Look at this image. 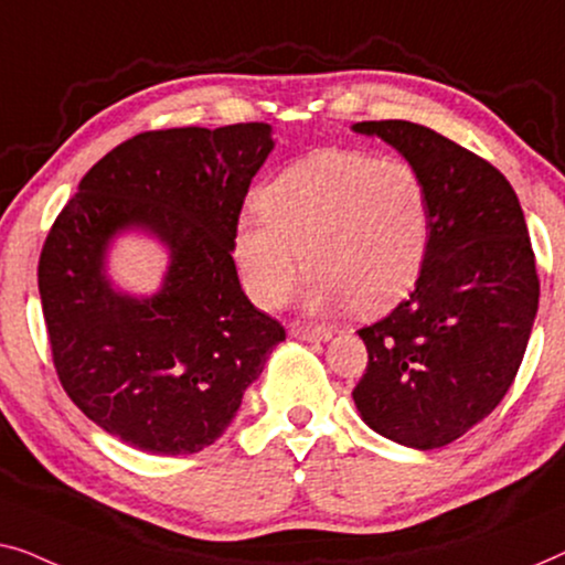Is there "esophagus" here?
<instances>
[{
	"label": "esophagus",
	"mask_w": 565,
	"mask_h": 565,
	"mask_svg": "<svg viewBox=\"0 0 565 565\" xmlns=\"http://www.w3.org/2000/svg\"><path fill=\"white\" fill-rule=\"evenodd\" d=\"M289 335L297 340H330L332 332L328 328H320V324H307V322H291Z\"/></svg>",
	"instance_id": "esophagus-1"
}]
</instances>
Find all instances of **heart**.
I'll use <instances>...</instances> for the list:
<instances>
[{"label":"heart","instance_id":"obj_1","mask_svg":"<svg viewBox=\"0 0 565 565\" xmlns=\"http://www.w3.org/2000/svg\"><path fill=\"white\" fill-rule=\"evenodd\" d=\"M237 222L233 253L258 307L284 305L302 253L312 305L381 315L423 274L433 233L427 181L404 158L324 148L281 169Z\"/></svg>","mask_w":565,"mask_h":565}]
</instances>
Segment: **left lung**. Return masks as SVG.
<instances>
[{"label": "left lung", "instance_id": "1", "mask_svg": "<svg viewBox=\"0 0 565 565\" xmlns=\"http://www.w3.org/2000/svg\"><path fill=\"white\" fill-rule=\"evenodd\" d=\"M353 130L415 163L433 204L430 250L409 299L359 330L369 365L353 402L384 438L443 448L489 417L518 376L540 297L527 225L510 181L430 127Z\"/></svg>", "mask_w": 565, "mask_h": 565}]
</instances>
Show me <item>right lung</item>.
<instances>
[{
  "instance_id": "1",
  "label": "right lung",
  "mask_w": 565,
  "mask_h": 565,
  "mask_svg": "<svg viewBox=\"0 0 565 565\" xmlns=\"http://www.w3.org/2000/svg\"><path fill=\"white\" fill-rule=\"evenodd\" d=\"M271 125L150 130L94 163L45 237L38 289L53 365L102 430L156 456H186L233 423L286 332L241 289L233 237ZM142 228L170 250L153 298L106 279V248Z\"/></svg>"
}]
</instances>
